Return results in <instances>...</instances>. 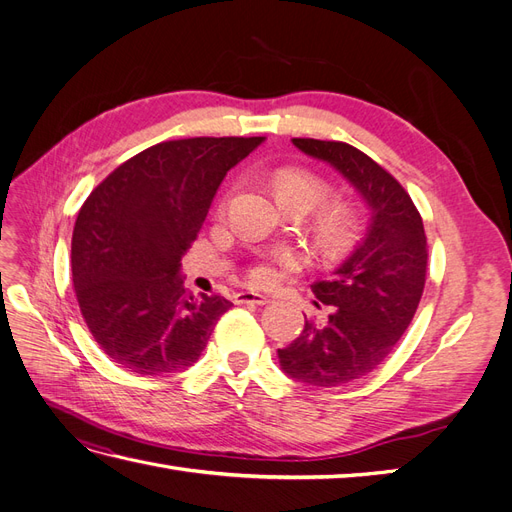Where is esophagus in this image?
I'll use <instances>...</instances> for the list:
<instances>
[{"label":"esophagus","instance_id":"34e87169","mask_svg":"<svg viewBox=\"0 0 512 512\" xmlns=\"http://www.w3.org/2000/svg\"><path fill=\"white\" fill-rule=\"evenodd\" d=\"M237 303H252V305H267L269 303V297H265V294L260 292H252V290H241L237 292Z\"/></svg>","mask_w":512,"mask_h":512}]
</instances>
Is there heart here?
<instances>
[{"mask_svg":"<svg viewBox=\"0 0 512 512\" xmlns=\"http://www.w3.org/2000/svg\"><path fill=\"white\" fill-rule=\"evenodd\" d=\"M273 188L280 205L297 207L305 213L318 209L331 196V183L305 168H280L273 177ZM314 237L316 245L324 254L337 256L348 252L356 239H359L356 211L346 203H329L318 213ZM275 260L284 262V265H297L294 256H277ZM273 273V267L265 262V265H256L250 271V277L254 284H267L273 280Z\"/></svg>","mask_w":512,"mask_h":512,"instance_id":"1","label":"heart"}]
</instances>
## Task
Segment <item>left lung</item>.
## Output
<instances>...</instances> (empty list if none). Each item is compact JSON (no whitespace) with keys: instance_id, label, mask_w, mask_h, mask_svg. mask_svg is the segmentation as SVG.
I'll return each instance as SVG.
<instances>
[{"instance_id":"1","label":"left lung","mask_w":512,"mask_h":512,"mask_svg":"<svg viewBox=\"0 0 512 512\" xmlns=\"http://www.w3.org/2000/svg\"><path fill=\"white\" fill-rule=\"evenodd\" d=\"M292 143L339 170L371 211L365 239L312 286L327 316L305 320L301 335L277 350L290 378L329 389L374 371L406 333L425 288L427 237L410 194L363 151L316 138Z\"/></svg>"}]
</instances>
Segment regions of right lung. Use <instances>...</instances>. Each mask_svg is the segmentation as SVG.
Segmentation results:
<instances>
[{"label":"right lung","mask_w":512,"mask_h":512,"mask_svg":"<svg viewBox=\"0 0 512 512\" xmlns=\"http://www.w3.org/2000/svg\"><path fill=\"white\" fill-rule=\"evenodd\" d=\"M265 136H198L153 145L87 196L72 232V282L98 346L141 376L198 361L230 309L218 294L183 288L181 258L226 173Z\"/></svg>","instance_id":"obj_1"}]
</instances>
